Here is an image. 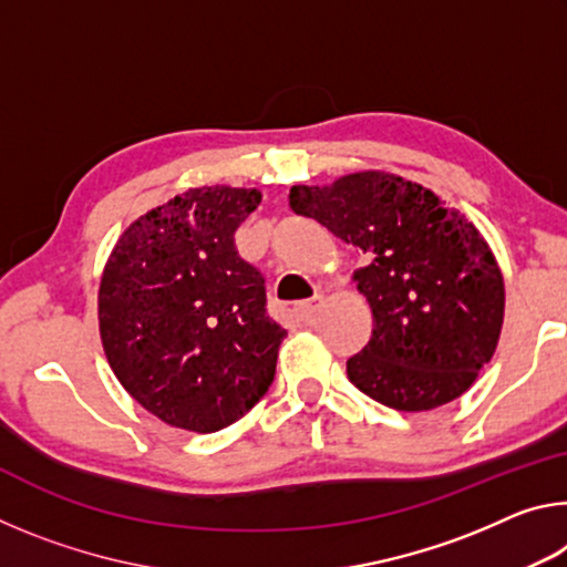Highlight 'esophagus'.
<instances>
[{
    "label": "esophagus",
    "mask_w": 567,
    "mask_h": 567,
    "mask_svg": "<svg viewBox=\"0 0 567 567\" xmlns=\"http://www.w3.org/2000/svg\"><path fill=\"white\" fill-rule=\"evenodd\" d=\"M322 307V297L315 295L312 300H307L302 305H297V318H300L302 322H310L315 315H318V310Z\"/></svg>",
    "instance_id": "1"
}]
</instances>
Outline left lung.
I'll list each match as a JSON object with an SVG mask.
<instances>
[{
    "instance_id": "8db88e82",
    "label": "left lung",
    "mask_w": 567,
    "mask_h": 567,
    "mask_svg": "<svg viewBox=\"0 0 567 567\" xmlns=\"http://www.w3.org/2000/svg\"><path fill=\"white\" fill-rule=\"evenodd\" d=\"M290 207L370 260L354 272L372 307V338L348 360L352 385L402 412L463 395L491 362L505 312L501 267L475 225L388 172L297 185Z\"/></svg>"
}]
</instances>
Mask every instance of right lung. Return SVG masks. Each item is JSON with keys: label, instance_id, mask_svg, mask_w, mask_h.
Instances as JSON below:
<instances>
[{"label": "right lung", "instance_id": "obj_1", "mask_svg": "<svg viewBox=\"0 0 567 567\" xmlns=\"http://www.w3.org/2000/svg\"><path fill=\"white\" fill-rule=\"evenodd\" d=\"M257 189L199 187L132 223L104 267L100 332L114 375L152 415L215 433L270 390L287 330L235 247Z\"/></svg>", "mask_w": 567, "mask_h": 567}]
</instances>
